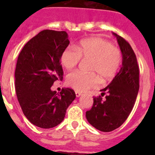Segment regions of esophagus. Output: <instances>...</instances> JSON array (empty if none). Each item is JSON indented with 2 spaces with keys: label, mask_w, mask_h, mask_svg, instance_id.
<instances>
[{
  "label": "esophagus",
  "mask_w": 155,
  "mask_h": 155,
  "mask_svg": "<svg viewBox=\"0 0 155 155\" xmlns=\"http://www.w3.org/2000/svg\"><path fill=\"white\" fill-rule=\"evenodd\" d=\"M75 94H76V97L78 98V97H80L82 94L81 92H79V91H75Z\"/></svg>",
  "instance_id": "34e87169"
}]
</instances>
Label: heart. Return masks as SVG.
I'll return each instance as SVG.
<instances>
[{
  "label": "heart",
  "instance_id": "1",
  "mask_svg": "<svg viewBox=\"0 0 155 155\" xmlns=\"http://www.w3.org/2000/svg\"><path fill=\"white\" fill-rule=\"evenodd\" d=\"M75 48L68 47L61 53L63 67L67 70L72 69L82 59L89 61L87 70L91 72L76 71L70 73L67 77L68 86L83 92L95 87L99 81L98 78L109 81L116 74L122 62V53L109 41L98 37L88 38L81 41Z\"/></svg>",
  "mask_w": 155,
  "mask_h": 155
}]
</instances>
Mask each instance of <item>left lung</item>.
Wrapping results in <instances>:
<instances>
[{
    "mask_svg": "<svg viewBox=\"0 0 155 155\" xmlns=\"http://www.w3.org/2000/svg\"><path fill=\"white\" fill-rule=\"evenodd\" d=\"M116 37L123 55L122 67L110 84L101 90V96L93 98L91 109L86 112V118L94 128L110 132L119 128L131 113L139 91V67L137 57L129 42L123 37Z\"/></svg>",
    "mask_w": 155,
    "mask_h": 155,
    "instance_id": "left-lung-1",
    "label": "left lung"
}]
</instances>
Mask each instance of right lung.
<instances>
[{"label": "right lung", "mask_w": 155, "mask_h": 155, "mask_svg": "<svg viewBox=\"0 0 155 155\" xmlns=\"http://www.w3.org/2000/svg\"><path fill=\"white\" fill-rule=\"evenodd\" d=\"M70 43L64 31L43 30L30 39L18 57L15 91L22 112L30 123L40 128H53L65 117L76 94L73 89L52 91L64 71L61 56Z\"/></svg>", "instance_id": "add662e5"}]
</instances>
